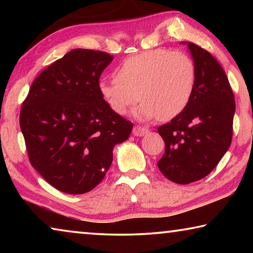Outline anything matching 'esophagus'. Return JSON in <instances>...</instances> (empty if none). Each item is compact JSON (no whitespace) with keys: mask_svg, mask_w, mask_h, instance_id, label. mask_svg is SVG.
Returning <instances> with one entry per match:
<instances>
[{"mask_svg":"<svg viewBox=\"0 0 253 253\" xmlns=\"http://www.w3.org/2000/svg\"><path fill=\"white\" fill-rule=\"evenodd\" d=\"M148 129L146 127H140V126H135L134 129H132V134L135 136H144L145 134H147Z\"/></svg>","mask_w":253,"mask_h":253,"instance_id":"obj_1","label":"esophagus"}]
</instances>
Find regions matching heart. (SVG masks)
I'll return each instance as SVG.
<instances>
[{
    "instance_id": "obj_1",
    "label": "heart",
    "mask_w": 253,
    "mask_h": 253,
    "mask_svg": "<svg viewBox=\"0 0 253 253\" xmlns=\"http://www.w3.org/2000/svg\"><path fill=\"white\" fill-rule=\"evenodd\" d=\"M195 81L196 67L190 55L161 48L127 58L116 69V78L100 81L99 92L117 115H126L140 97V118L169 121L187 107Z\"/></svg>"
}]
</instances>
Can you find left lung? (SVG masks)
<instances>
[{
	"mask_svg": "<svg viewBox=\"0 0 253 253\" xmlns=\"http://www.w3.org/2000/svg\"><path fill=\"white\" fill-rule=\"evenodd\" d=\"M196 67L195 88L183 113L157 128L165 153L157 162L166 178L177 184L202 179L228 151L233 134L234 95L213 55L188 42Z\"/></svg>",
	"mask_w": 253,
	"mask_h": 253,
	"instance_id": "left-lung-1",
	"label": "left lung"
}]
</instances>
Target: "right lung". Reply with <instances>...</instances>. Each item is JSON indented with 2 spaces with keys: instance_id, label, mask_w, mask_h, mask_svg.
I'll return each instance as SVG.
<instances>
[{
  "instance_id": "right-lung-1",
  "label": "right lung",
  "mask_w": 253,
  "mask_h": 253,
  "mask_svg": "<svg viewBox=\"0 0 253 253\" xmlns=\"http://www.w3.org/2000/svg\"><path fill=\"white\" fill-rule=\"evenodd\" d=\"M113 59L102 51L71 50L37 77L21 108L30 163L65 193L95 188L110 168L115 145L132 129L99 92L100 75Z\"/></svg>"
}]
</instances>
